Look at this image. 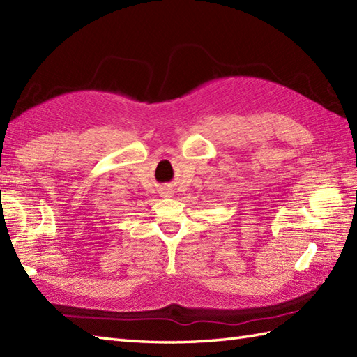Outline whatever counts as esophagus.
Returning <instances> with one entry per match:
<instances>
[{"label":"esophagus","mask_w":357,"mask_h":357,"mask_svg":"<svg viewBox=\"0 0 357 357\" xmlns=\"http://www.w3.org/2000/svg\"><path fill=\"white\" fill-rule=\"evenodd\" d=\"M172 193H173V192L170 190V188H165V192H164L162 195H164V196H172Z\"/></svg>","instance_id":"esophagus-1"}]
</instances>
